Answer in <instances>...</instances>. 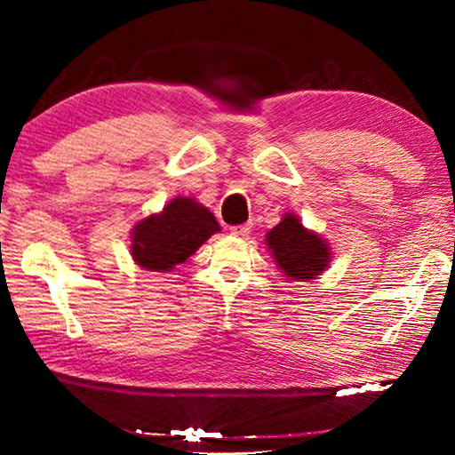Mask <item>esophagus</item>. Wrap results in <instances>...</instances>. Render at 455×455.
<instances>
[{
  "instance_id": "esophagus-1",
  "label": "esophagus",
  "mask_w": 455,
  "mask_h": 455,
  "mask_svg": "<svg viewBox=\"0 0 455 455\" xmlns=\"http://www.w3.org/2000/svg\"><path fill=\"white\" fill-rule=\"evenodd\" d=\"M230 233L235 236H248L250 235V225L244 222V225H236V227H230Z\"/></svg>"
}]
</instances>
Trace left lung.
Masks as SVG:
<instances>
[{"instance_id": "1", "label": "left lung", "mask_w": 455, "mask_h": 455, "mask_svg": "<svg viewBox=\"0 0 455 455\" xmlns=\"http://www.w3.org/2000/svg\"><path fill=\"white\" fill-rule=\"evenodd\" d=\"M266 243L282 272L301 282L321 274L331 259V250L324 240L305 230L295 215H285L277 227L269 230Z\"/></svg>"}]
</instances>
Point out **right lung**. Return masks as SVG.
<instances>
[{
  "mask_svg": "<svg viewBox=\"0 0 455 455\" xmlns=\"http://www.w3.org/2000/svg\"><path fill=\"white\" fill-rule=\"evenodd\" d=\"M219 230L209 209L189 197H176L160 215H150L134 227L131 254L144 269L170 272Z\"/></svg>",
  "mask_w": 455,
  "mask_h": 455,
  "instance_id": "obj_1",
  "label": "right lung"
}]
</instances>
